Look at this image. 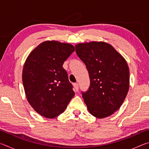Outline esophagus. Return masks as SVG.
I'll use <instances>...</instances> for the list:
<instances>
[{
  "instance_id": "34e87169",
  "label": "esophagus",
  "mask_w": 149,
  "mask_h": 149,
  "mask_svg": "<svg viewBox=\"0 0 149 149\" xmlns=\"http://www.w3.org/2000/svg\"><path fill=\"white\" fill-rule=\"evenodd\" d=\"M73 85H74L75 90L76 91H78V90H79V85H78V84H76V83H75V84H74Z\"/></svg>"
}]
</instances>
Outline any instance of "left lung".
<instances>
[{"mask_svg": "<svg viewBox=\"0 0 149 149\" xmlns=\"http://www.w3.org/2000/svg\"><path fill=\"white\" fill-rule=\"evenodd\" d=\"M75 52L89 74L90 87L82 97L90 114L110 116L119 109L130 88V70L124 58L103 41L77 44Z\"/></svg>", "mask_w": 149, "mask_h": 149, "instance_id": "left-lung-1", "label": "left lung"}]
</instances>
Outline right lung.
Segmentation results:
<instances>
[{
    "label": "right lung",
    "instance_id": "1",
    "mask_svg": "<svg viewBox=\"0 0 149 149\" xmlns=\"http://www.w3.org/2000/svg\"><path fill=\"white\" fill-rule=\"evenodd\" d=\"M75 50L72 45L57 41L41 42L25 62L22 81L26 99L42 116L61 114L75 93L62 65Z\"/></svg>",
    "mask_w": 149,
    "mask_h": 149
}]
</instances>
